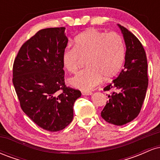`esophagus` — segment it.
Wrapping results in <instances>:
<instances>
[{
	"mask_svg": "<svg viewBox=\"0 0 160 160\" xmlns=\"http://www.w3.org/2000/svg\"><path fill=\"white\" fill-rule=\"evenodd\" d=\"M92 94V92L90 91H82V95H90Z\"/></svg>",
	"mask_w": 160,
	"mask_h": 160,
	"instance_id": "34e87169",
	"label": "esophagus"
}]
</instances>
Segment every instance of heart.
<instances>
[{
  "instance_id": "1",
  "label": "heart",
  "mask_w": 160,
  "mask_h": 160,
  "mask_svg": "<svg viewBox=\"0 0 160 160\" xmlns=\"http://www.w3.org/2000/svg\"><path fill=\"white\" fill-rule=\"evenodd\" d=\"M126 56L124 41L120 34L90 29L75 38L74 47L68 45L62 53V61L70 73L76 72L82 58H86L88 68L71 78L73 87L82 91L92 89L103 80L117 75Z\"/></svg>"
}]
</instances>
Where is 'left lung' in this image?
Listing matches in <instances>:
<instances>
[{
  "mask_svg": "<svg viewBox=\"0 0 160 160\" xmlns=\"http://www.w3.org/2000/svg\"><path fill=\"white\" fill-rule=\"evenodd\" d=\"M126 44L124 68L104 91L114 90L101 113L106 122L122 126L132 121L140 113L148 86V62L139 40L127 28L117 25Z\"/></svg>",
  "mask_w": 160,
  "mask_h": 160,
  "instance_id": "left-lung-1",
  "label": "left lung"
}]
</instances>
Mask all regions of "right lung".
<instances>
[{
	"mask_svg": "<svg viewBox=\"0 0 160 160\" xmlns=\"http://www.w3.org/2000/svg\"><path fill=\"white\" fill-rule=\"evenodd\" d=\"M65 28L42 29L20 48L12 68V83L24 113L49 132L62 130L74 117L80 91L67 87L62 53Z\"/></svg>",
	"mask_w": 160,
	"mask_h": 160,
	"instance_id": "obj_1",
	"label": "right lung"
}]
</instances>
